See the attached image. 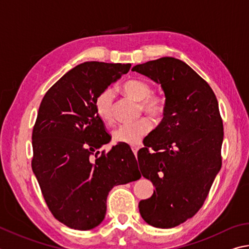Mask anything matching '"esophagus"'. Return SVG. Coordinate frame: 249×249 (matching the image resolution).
<instances>
[{"instance_id":"esophagus-1","label":"esophagus","mask_w":249,"mask_h":249,"mask_svg":"<svg viewBox=\"0 0 249 249\" xmlns=\"http://www.w3.org/2000/svg\"><path fill=\"white\" fill-rule=\"evenodd\" d=\"M132 150H133V152H134V155L137 156V152H138V150H139V147H138V146H132Z\"/></svg>"}]
</instances>
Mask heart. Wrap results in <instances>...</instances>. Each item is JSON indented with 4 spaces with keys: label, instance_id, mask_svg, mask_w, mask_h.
<instances>
[{
    "label": "heart",
    "instance_id": "1",
    "mask_svg": "<svg viewBox=\"0 0 249 249\" xmlns=\"http://www.w3.org/2000/svg\"><path fill=\"white\" fill-rule=\"evenodd\" d=\"M125 93L140 101L142 109L152 117H160L163 114L166 107V99L163 94L152 93L150 84L142 79H129L123 85ZM113 101H114V91L112 88H107L98 94L94 101L97 114L106 123H111L114 119L113 112ZM152 122L148 117H142L130 123L121 124L114 132L113 138L117 142L127 144H138L142 138L150 132Z\"/></svg>",
    "mask_w": 249,
    "mask_h": 249
}]
</instances>
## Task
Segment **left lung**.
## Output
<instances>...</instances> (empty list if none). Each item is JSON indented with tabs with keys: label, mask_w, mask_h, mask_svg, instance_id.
Returning a JSON list of instances; mask_svg holds the SVG:
<instances>
[{
	"label": "left lung",
	"mask_w": 249,
	"mask_h": 249,
	"mask_svg": "<svg viewBox=\"0 0 249 249\" xmlns=\"http://www.w3.org/2000/svg\"><path fill=\"white\" fill-rule=\"evenodd\" d=\"M132 71L161 85L166 99L163 119L138 151L140 172L156 187L140 200L139 212L152 227L174 228L197 213L221 169L218 100L207 81L178 58L161 57Z\"/></svg>",
	"instance_id": "1"
}]
</instances>
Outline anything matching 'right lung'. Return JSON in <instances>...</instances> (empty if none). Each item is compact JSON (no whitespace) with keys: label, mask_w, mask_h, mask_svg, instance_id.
I'll return each mask as SVG.
<instances>
[{"label":"right lung","mask_w":249,"mask_h":249,"mask_svg":"<svg viewBox=\"0 0 249 249\" xmlns=\"http://www.w3.org/2000/svg\"><path fill=\"white\" fill-rule=\"evenodd\" d=\"M130 64L85 62L44 94L33 130V171L54 218L87 231L106 216L107 198L116 185L140 178L129 146L119 143L97 157L111 136L94 101Z\"/></svg>","instance_id":"obj_1"}]
</instances>
